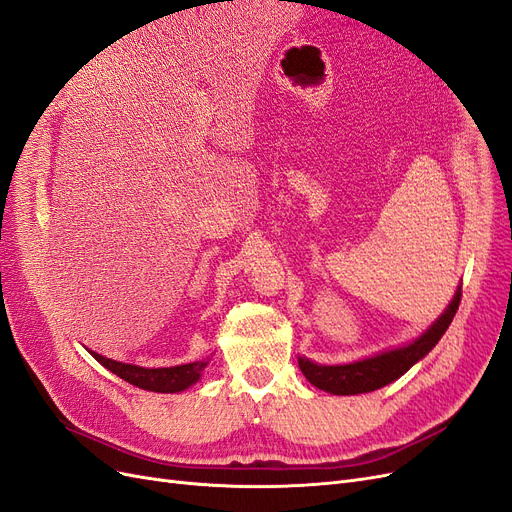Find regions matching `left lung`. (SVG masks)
<instances>
[{
    "mask_svg": "<svg viewBox=\"0 0 512 512\" xmlns=\"http://www.w3.org/2000/svg\"><path fill=\"white\" fill-rule=\"evenodd\" d=\"M459 300H461V287H457L451 304L436 319V323L432 327H427L423 336L412 340L406 346H400V349L383 351L374 357H366L344 366H319L315 361L300 357L298 359L300 370L308 378L310 385H315L334 395H357V393L381 389L393 381H398L404 372H408L419 359H423L434 349L438 340L442 338V334L449 329L455 312L459 308Z\"/></svg>",
    "mask_w": 512,
    "mask_h": 512,
    "instance_id": "1",
    "label": "left lung"
}]
</instances>
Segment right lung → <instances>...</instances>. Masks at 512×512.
<instances>
[{
    "label": "right lung",
    "mask_w": 512,
    "mask_h": 512,
    "mask_svg": "<svg viewBox=\"0 0 512 512\" xmlns=\"http://www.w3.org/2000/svg\"><path fill=\"white\" fill-rule=\"evenodd\" d=\"M104 368H108L112 374L121 376L123 381L129 385H136L146 391H155V393H178L191 387L193 383L200 381V376L204 368L208 366V361H193V364H183V366H172V368H142L134 364H121V361L108 359L100 353L89 351Z\"/></svg>",
    "instance_id": "add662e5"
}]
</instances>
